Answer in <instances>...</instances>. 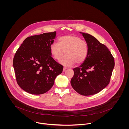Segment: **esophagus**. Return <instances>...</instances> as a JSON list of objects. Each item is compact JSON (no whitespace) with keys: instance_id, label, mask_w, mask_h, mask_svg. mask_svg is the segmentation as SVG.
I'll return each instance as SVG.
<instances>
[{"instance_id":"obj_1","label":"esophagus","mask_w":129,"mask_h":129,"mask_svg":"<svg viewBox=\"0 0 129 129\" xmlns=\"http://www.w3.org/2000/svg\"><path fill=\"white\" fill-rule=\"evenodd\" d=\"M67 69V68H65V67H64L63 68V72H65L66 71V70Z\"/></svg>"}]
</instances>
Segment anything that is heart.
<instances>
[{
    "instance_id": "b5f03b06",
    "label": "heart",
    "mask_w": 129,
    "mask_h": 129,
    "mask_svg": "<svg viewBox=\"0 0 129 129\" xmlns=\"http://www.w3.org/2000/svg\"><path fill=\"white\" fill-rule=\"evenodd\" d=\"M58 42V44L53 43L51 45L50 53L56 60H59L65 54L59 61L62 65L71 67L85 61L89 51L85 41L75 35H67L59 38Z\"/></svg>"
}]
</instances>
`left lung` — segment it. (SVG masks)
Masks as SVG:
<instances>
[{
	"mask_svg": "<svg viewBox=\"0 0 129 129\" xmlns=\"http://www.w3.org/2000/svg\"><path fill=\"white\" fill-rule=\"evenodd\" d=\"M88 45V54L81 65L74 69L71 83L79 94H95L109 83L115 66L114 59L107 47L92 35L80 32Z\"/></svg>",
	"mask_w": 129,
	"mask_h": 129,
	"instance_id": "obj_1",
	"label": "left lung"
}]
</instances>
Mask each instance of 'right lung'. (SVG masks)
Wrapping results in <instances>:
<instances>
[{
    "label": "right lung",
    "instance_id": "add662e5",
    "mask_svg": "<svg viewBox=\"0 0 129 129\" xmlns=\"http://www.w3.org/2000/svg\"><path fill=\"white\" fill-rule=\"evenodd\" d=\"M55 36L54 32L27 37L17 50L13 67L17 82L26 92L39 95L48 91L62 72L63 66L50 53Z\"/></svg>",
    "mask_w": 129,
    "mask_h": 129
}]
</instances>
